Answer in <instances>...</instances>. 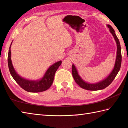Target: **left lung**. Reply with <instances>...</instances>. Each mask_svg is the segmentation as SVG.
Masks as SVG:
<instances>
[{
  "instance_id": "1",
  "label": "left lung",
  "mask_w": 128,
  "mask_h": 128,
  "mask_svg": "<svg viewBox=\"0 0 128 128\" xmlns=\"http://www.w3.org/2000/svg\"><path fill=\"white\" fill-rule=\"evenodd\" d=\"M107 26L110 29V31L112 34V35L113 36L117 44L116 58L114 67L111 72L110 73V74L106 78L98 82H96V83H89V82L85 81L78 74L76 67L74 66V64H73L72 73L73 78H74L75 82L77 84V85H78L80 87L82 88H84V89L92 91L104 89V88H107L108 86H109L111 84V82L113 81L114 78L116 77V75L118 74V71L120 70L121 65V58H121L120 43L118 38L117 37L114 29L112 28L111 26L110 25H107Z\"/></svg>"
}]
</instances>
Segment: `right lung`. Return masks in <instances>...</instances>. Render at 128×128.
Returning <instances> with one entry per match:
<instances>
[{"label": "right lung", "mask_w": 128, "mask_h": 128, "mask_svg": "<svg viewBox=\"0 0 128 128\" xmlns=\"http://www.w3.org/2000/svg\"><path fill=\"white\" fill-rule=\"evenodd\" d=\"M12 42L10 45L9 51H8V64L10 74L14 78L15 81L24 90L28 92H44V91L48 89L53 83L56 71L57 70L59 66H60L62 62L60 60V61L56 62L55 63L53 64L50 66L40 79L37 80H32L25 78L22 77L18 74H17L14 66H13L11 57H10V56H11L10 47H11Z\"/></svg>", "instance_id": "add662e5"}]
</instances>
